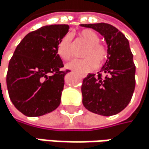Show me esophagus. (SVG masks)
<instances>
[{
	"mask_svg": "<svg viewBox=\"0 0 149 149\" xmlns=\"http://www.w3.org/2000/svg\"><path fill=\"white\" fill-rule=\"evenodd\" d=\"M81 77H82V78H86V75H81Z\"/></svg>",
	"mask_w": 149,
	"mask_h": 149,
	"instance_id": "34e87169",
	"label": "esophagus"
}]
</instances>
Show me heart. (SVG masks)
<instances>
[{"label":"heart","instance_id":"1","mask_svg":"<svg viewBox=\"0 0 149 149\" xmlns=\"http://www.w3.org/2000/svg\"><path fill=\"white\" fill-rule=\"evenodd\" d=\"M79 38L88 46L83 53L86 58L76 59L66 64V68L77 73H86L93 70L95 68L102 65L107 57L106 48L100 44L98 34L90 29L82 30L79 33ZM57 54L64 61H68L72 57L71 37L67 34L61 39L57 45Z\"/></svg>","mask_w":149,"mask_h":149}]
</instances>
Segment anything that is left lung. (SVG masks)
<instances>
[{
	"mask_svg": "<svg viewBox=\"0 0 149 149\" xmlns=\"http://www.w3.org/2000/svg\"><path fill=\"white\" fill-rule=\"evenodd\" d=\"M80 25L98 31L108 46L107 60L98 75L89 73L83 80V105L98 115H116L129 104L135 88V65L129 41L118 29L109 24ZM102 74L104 78H101Z\"/></svg>",
	"mask_w": 149,
	"mask_h": 149,
	"instance_id": "left-lung-1",
	"label": "left lung"
}]
</instances>
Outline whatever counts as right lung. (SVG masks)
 Listing matches in <instances>:
<instances>
[{
	"label": "right lung",
	"mask_w": 149,
	"mask_h": 149,
	"mask_svg": "<svg viewBox=\"0 0 149 149\" xmlns=\"http://www.w3.org/2000/svg\"><path fill=\"white\" fill-rule=\"evenodd\" d=\"M69 29L68 24L42 26L17 47L6 81L10 100L24 115L43 116L60 105L64 77L70 70H62L63 63L56 48Z\"/></svg>",
	"instance_id": "add662e5"
}]
</instances>
